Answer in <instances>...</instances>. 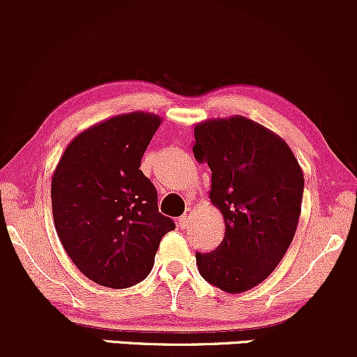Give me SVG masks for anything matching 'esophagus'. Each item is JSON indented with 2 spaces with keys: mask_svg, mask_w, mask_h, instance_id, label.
Here are the masks:
<instances>
[{
  "mask_svg": "<svg viewBox=\"0 0 357 357\" xmlns=\"http://www.w3.org/2000/svg\"><path fill=\"white\" fill-rule=\"evenodd\" d=\"M192 223V210L191 208H188L186 211H184V215L179 218V227L181 228H190Z\"/></svg>",
  "mask_w": 357,
  "mask_h": 357,
  "instance_id": "34e87169",
  "label": "esophagus"
}]
</instances>
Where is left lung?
Masks as SVG:
<instances>
[{
    "label": "left lung",
    "mask_w": 357,
    "mask_h": 357,
    "mask_svg": "<svg viewBox=\"0 0 357 357\" xmlns=\"http://www.w3.org/2000/svg\"><path fill=\"white\" fill-rule=\"evenodd\" d=\"M192 153L211 169L210 199L225 218V238L196 252L208 284L247 292L264 282L296 235L304 174L282 137L247 117L213 119L195 127Z\"/></svg>",
    "instance_id": "obj_1"
}]
</instances>
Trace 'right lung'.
<instances>
[{"label": "right lung", "mask_w": 357, "mask_h": 357, "mask_svg": "<svg viewBox=\"0 0 357 357\" xmlns=\"http://www.w3.org/2000/svg\"><path fill=\"white\" fill-rule=\"evenodd\" d=\"M161 119L112 117L67 146L52 178L55 230L77 268L96 284L127 289L154 265L174 221L161 215L158 191L139 167Z\"/></svg>", "instance_id": "1"}]
</instances>
